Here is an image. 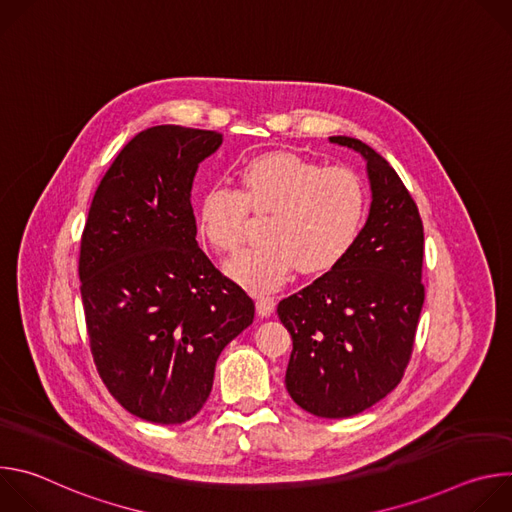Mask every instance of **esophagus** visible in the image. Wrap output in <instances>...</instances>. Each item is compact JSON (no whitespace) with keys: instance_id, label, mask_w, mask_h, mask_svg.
I'll use <instances>...</instances> for the list:
<instances>
[{"instance_id":"1","label":"esophagus","mask_w":512,"mask_h":512,"mask_svg":"<svg viewBox=\"0 0 512 512\" xmlns=\"http://www.w3.org/2000/svg\"><path fill=\"white\" fill-rule=\"evenodd\" d=\"M255 308H257V314L261 318H269L273 314V310H275V300L271 296H257Z\"/></svg>"}]
</instances>
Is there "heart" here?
Here are the masks:
<instances>
[{"instance_id": "1", "label": "heart", "mask_w": 512, "mask_h": 512, "mask_svg": "<svg viewBox=\"0 0 512 512\" xmlns=\"http://www.w3.org/2000/svg\"><path fill=\"white\" fill-rule=\"evenodd\" d=\"M241 192L214 182L204 188L196 225L218 253L245 241L247 206L271 212L263 245L237 255L225 271L249 291H269L302 267L308 275L334 269L354 247L367 216V188L348 168L320 164L291 152H267L239 168Z\"/></svg>"}]
</instances>
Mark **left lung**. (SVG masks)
Wrapping results in <instances>:
<instances>
[{
  "label": "left lung",
  "mask_w": 512,
  "mask_h": 512,
  "mask_svg": "<svg viewBox=\"0 0 512 512\" xmlns=\"http://www.w3.org/2000/svg\"><path fill=\"white\" fill-rule=\"evenodd\" d=\"M367 164L371 208L350 253L277 316L294 340L285 389L304 411L342 419L373 407L401 381L423 306V225L409 190L371 145L328 137Z\"/></svg>",
  "instance_id": "1"
}]
</instances>
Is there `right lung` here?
Segmentation results:
<instances>
[{
	"label": "right lung",
	"mask_w": 512,
	"mask_h": 512,
	"mask_svg": "<svg viewBox=\"0 0 512 512\" xmlns=\"http://www.w3.org/2000/svg\"><path fill=\"white\" fill-rule=\"evenodd\" d=\"M221 143L182 125L137 133L103 176L81 241L97 371L123 409L160 425L202 409L218 356L255 316L196 241L194 176Z\"/></svg>",
	"instance_id": "right-lung-1"
}]
</instances>
